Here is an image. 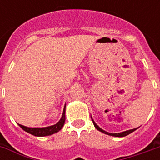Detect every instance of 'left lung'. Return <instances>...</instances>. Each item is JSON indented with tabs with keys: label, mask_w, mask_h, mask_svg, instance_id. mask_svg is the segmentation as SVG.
<instances>
[{
	"label": "left lung",
	"mask_w": 160,
	"mask_h": 160,
	"mask_svg": "<svg viewBox=\"0 0 160 160\" xmlns=\"http://www.w3.org/2000/svg\"><path fill=\"white\" fill-rule=\"evenodd\" d=\"M91 118H92V117H91ZM92 122H93L94 127L96 128L98 130H99L100 132H102V133H104V134H108V135H111V136H115V137H124V136H126V135H128V134H131L132 132H134V131H135L138 128H133V129H129V130L123 131V132H121V133H109V132H107V131L102 129L98 125H97V123L94 122L92 118Z\"/></svg>",
	"instance_id": "8db88e82"
}]
</instances>
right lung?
I'll use <instances>...</instances> for the list:
<instances>
[{
	"label": "right lung",
	"instance_id": "obj_1",
	"mask_svg": "<svg viewBox=\"0 0 160 160\" xmlns=\"http://www.w3.org/2000/svg\"><path fill=\"white\" fill-rule=\"evenodd\" d=\"M65 111H66V104L64 106V109H63V113L62 118L59 120V122L57 123L54 124V125H51V126H49V127H44V128H29L26 127L24 125H21V124H19V126L23 130H25L27 133L32 134L34 136H47V135H51V134H55V133H57L59 132L62 128L63 125L65 123Z\"/></svg>",
	"mask_w": 160,
	"mask_h": 160
}]
</instances>
